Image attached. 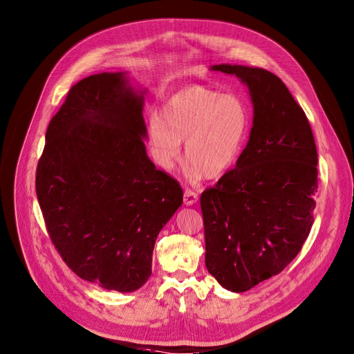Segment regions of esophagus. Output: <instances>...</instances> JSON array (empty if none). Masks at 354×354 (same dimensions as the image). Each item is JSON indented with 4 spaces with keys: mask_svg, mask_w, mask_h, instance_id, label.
<instances>
[{
    "mask_svg": "<svg viewBox=\"0 0 354 354\" xmlns=\"http://www.w3.org/2000/svg\"><path fill=\"white\" fill-rule=\"evenodd\" d=\"M198 201V194L190 189H187L184 192V204L185 205H193Z\"/></svg>",
    "mask_w": 354,
    "mask_h": 354,
    "instance_id": "esophagus-1",
    "label": "esophagus"
}]
</instances>
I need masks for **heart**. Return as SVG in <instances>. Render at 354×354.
<instances>
[{
    "mask_svg": "<svg viewBox=\"0 0 354 354\" xmlns=\"http://www.w3.org/2000/svg\"><path fill=\"white\" fill-rule=\"evenodd\" d=\"M250 130V113L236 94L193 86L162 104L161 117L147 126V144L157 167L170 171L181 156V141L193 178L218 177L233 167Z\"/></svg>",
    "mask_w": 354,
    "mask_h": 354,
    "instance_id": "1",
    "label": "heart"
}]
</instances>
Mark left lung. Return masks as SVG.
<instances>
[{
	"label": "left lung",
	"instance_id": "left-lung-1",
	"mask_svg": "<svg viewBox=\"0 0 354 354\" xmlns=\"http://www.w3.org/2000/svg\"><path fill=\"white\" fill-rule=\"evenodd\" d=\"M248 88L253 127L236 167L200 198L205 267L233 293L279 274L313 225L317 150L308 120L284 82L263 68L218 64Z\"/></svg>",
	"mask_w": 354,
	"mask_h": 354
}]
</instances>
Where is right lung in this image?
I'll return each instance as SVG.
<instances>
[{
  "mask_svg": "<svg viewBox=\"0 0 354 354\" xmlns=\"http://www.w3.org/2000/svg\"><path fill=\"white\" fill-rule=\"evenodd\" d=\"M145 93L124 71L78 81L48 124L35 176L62 260L120 293L149 280L157 236L183 204L180 184L145 151Z\"/></svg>",
  "mask_w": 354,
  "mask_h": 354,
  "instance_id": "obj_1",
  "label": "right lung"
}]
</instances>
